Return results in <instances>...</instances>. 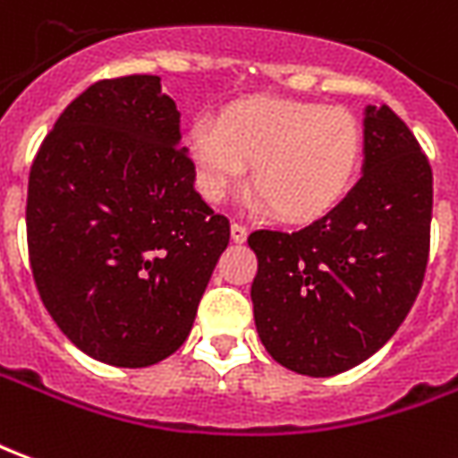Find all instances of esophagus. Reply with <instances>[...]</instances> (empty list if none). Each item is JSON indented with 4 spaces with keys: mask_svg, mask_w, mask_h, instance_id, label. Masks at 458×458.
<instances>
[{
    "mask_svg": "<svg viewBox=\"0 0 458 458\" xmlns=\"http://www.w3.org/2000/svg\"><path fill=\"white\" fill-rule=\"evenodd\" d=\"M246 236H249V229L246 226H242V224H232V239H234L236 244H244Z\"/></svg>",
    "mask_w": 458,
    "mask_h": 458,
    "instance_id": "esophagus-1",
    "label": "esophagus"
}]
</instances>
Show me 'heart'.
<instances>
[{"instance_id": "b5f03b06", "label": "heart", "mask_w": 458, "mask_h": 458, "mask_svg": "<svg viewBox=\"0 0 458 458\" xmlns=\"http://www.w3.org/2000/svg\"><path fill=\"white\" fill-rule=\"evenodd\" d=\"M194 182L209 202L251 184L286 222H313L348 194L362 157V131L345 108L306 100H236L214 123L199 120L187 135Z\"/></svg>"}]
</instances>
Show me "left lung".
Instances as JSON below:
<instances>
[{"instance_id":"obj_1","label":"left lung","mask_w":458,"mask_h":458,"mask_svg":"<svg viewBox=\"0 0 458 458\" xmlns=\"http://www.w3.org/2000/svg\"><path fill=\"white\" fill-rule=\"evenodd\" d=\"M362 177L298 232L259 229L251 301L268 355L308 377L365 362L397 333L429 256L431 167L387 106L362 118Z\"/></svg>"}]
</instances>
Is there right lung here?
Instances as JSON below:
<instances>
[{"label": "right lung", "instance_id": "1", "mask_svg": "<svg viewBox=\"0 0 458 458\" xmlns=\"http://www.w3.org/2000/svg\"><path fill=\"white\" fill-rule=\"evenodd\" d=\"M180 138L160 76L98 81L58 115L29 172L38 296L76 348L113 368L182 345L229 244Z\"/></svg>", "mask_w": 458, "mask_h": 458}]
</instances>
